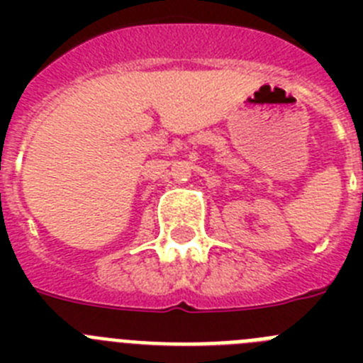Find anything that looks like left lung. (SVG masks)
<instances>
[{"label": "left lung", "mask_w": 363, "mask_h": 363, "mask_svg": "<svg viewBox=\"0 0 363 363\" xmlns=\"http://www.w3.org/2000/svg\"><path fill=\"white\" fill-rule=\"evenodd\" d=\"M362 196H363V194H362Z\"/></svg>", "instance_id": "obj_1"}]
</instances>
